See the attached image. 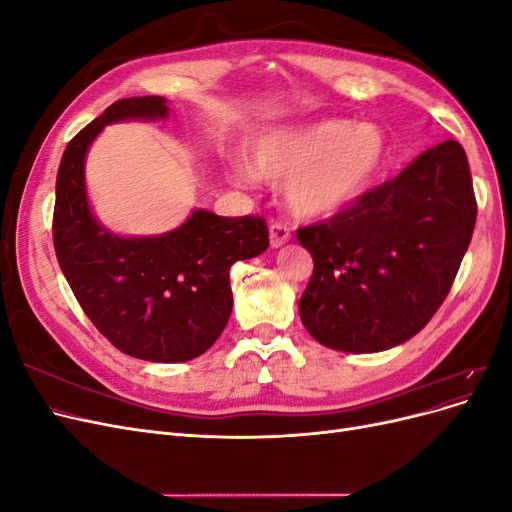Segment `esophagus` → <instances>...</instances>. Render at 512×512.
<instances>
[{"label": "esophagus", "instance_id": "esophagus-1", "mask_svg": "<svg viewBox=\"0 0 512 512\" xmlns=\"http://www.w3.org/2000/svg\"><path fill=\"white\" fill-rule=\"evenodd\" d=\"M269 241H271V247H282L284 243L290 241V228L282 222H275L271 224L269 228Z\"/></svg>", "mask_w": 512, "mask_h": 512}]
</instances>
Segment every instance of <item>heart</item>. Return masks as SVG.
<instances>
[{
  "label": "heart",
  "instance_id": "heart-1",
  "mask_svg": "<svg viewBox=\"0 0 512 512\" xmlns=\"http://www.w3.org/2000/svg\"><path fill=\"white\" fill-rule=\"evenodd\" d=\"M389 160V138L378 123L316 121L301 128H273L247 149L241 179L286 185V203L301 220H322L359 200Z\"/></svg>",
  "mask_w": 512,
  "mask_h": 512
}]
</instances>
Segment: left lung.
<instances>
[{
  "label": "left lung",
  "mask_w": 512,
  "mask_h": 512,
  "mask_svg": "<svg viewBox=\"0 0 512 512\" xmlns=\"http://www.w3.org/2000/svg\"><path fill=\"white\" fill-rule=\"evenodd\" d=\"M474 224L468 156L444 141L329 222L299 228L314 258L299 301L307 333L354 354L408 342L446 299Z\"/></svg>",
  "instance_id": "1"
}]
</instances>
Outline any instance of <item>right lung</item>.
Listing matches in <instances>:
<instances>
[{"mask_svg": "<svg viewBox=\"0 0 512 512\" xmlns=\"http://www.w3.org/2000/svg\"><path fill=\"white\" fill-rule=\"evenodd\" d=\"M162 96L117 100L68 143L57 170L53 243L59 267L87 318L117 350L151 363H183L207 352L232 312L228 273L262 254V218H222L196 209L156 237H121L91 213L85 158L108 123L166 119Z\"/></svg>", "mask_w": 512, "mask_h": 512, "instance_id": "obj_1", "label": "right lung"}]
</instances>
